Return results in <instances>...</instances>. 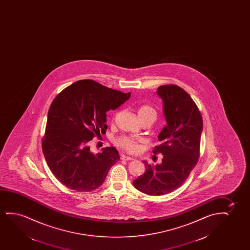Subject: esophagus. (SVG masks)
Returning a JSON list of instances; mask_svg holds the SVG:
<instances>
[{"instance_id":"obj_1","label":"esophagus","mask_w":250,"mask_h":250,"mask_svg":"<svg viewBox=\"0 0 250 250\" xmlns=\"http://www.w3.org/2000/svg\"><path fill=\"white\" fill-rule=\"evenodd\" d=\"M121 159L124 160V161H132V160H134V158L130 157V156H126L125 154L121 155Z\"/></svg>"}]
</instances>
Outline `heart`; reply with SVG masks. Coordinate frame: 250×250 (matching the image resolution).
<instances>
[{"label":"heart","mask_w":250,"mask_h":250,"mask_svg":"<svg viewBox=\"0 0 250 250\" xmlns=\"http://www.w3.org/2000/svg\"><path fill=\"white\" fill-rule=\"evenodd\" d=\"M137 115L139 117L140 120L144 119H152L155 120L157 118V112L154 109L153 106L148 104L141 105L137 108ZM140 141L137 140L136 138H132L130 137H122L116 141L118 146L125 150L130 151L131 153H137L140 149Z\"/></svg>","instance_id":"obj_1"}]
</instances>
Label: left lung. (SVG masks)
Returning <instances> with one entry per match:
<instances>
[{"label": "left lung", "instance_id": "obj_1", "mask_svg": "<svg viewBox=\"0 0 250 250\" xmlns=\"http://www.w3.org/2000/svg\"><path fill=\"white\" fill-rule=\"evenodd\" d=\"M163 102L167 125L158 136L162 144L154 147L161 153V164L144 161L146 171L134 180L144 194L161 195L173 191L187 179L200 155L202 118L198 107L185 89L174 84L160 86L156 91Z\"/></svg>", "mask_w": 250, "mask_h": 250}]
</instances>
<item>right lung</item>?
Here are the masks:
<instances>
[{
    "mask_svg": "<svg viewBox=\"0 0 250 250\" xmlns=\"http://www.w3.org/2000/svg\"><path fill=\"white\" fill-rule=\"evenodd\" d=\"M130 97V92L89 79L73 83L55 97L48 110L42 147L48 167L62 185L79 192L103 185L120 155L113 147L93 154L89 142L106 133V112Z\"/></svg>",
    "mask_w": 250,
    "mask_h": 250,
    "instance_id": "1",
    "label": "right lung"
}]
</instances>
